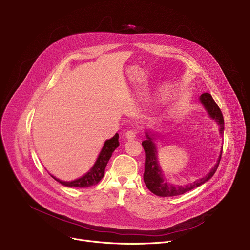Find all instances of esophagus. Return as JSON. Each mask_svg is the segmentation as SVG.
<instances>
[{"mask_svg": "<svg viewBox=\"0 0 250 250\" xmlns=\"http://www.w3.org/2000/svg\"><path fill=\"white\" fill-rule=\"evenodd\" d=\"M136 135H137V130L129 129V130H127V132L125 133V137L126 140H134L136 138Z\"/></svg>", "mask_w": 250, "mask_h": 250, "instance_id": "34e87169", "label": "esophagus"}]
</instances>
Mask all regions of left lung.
I'll use <instances>...</instances> for the list:
<instances>
[{
	"mask_svg": "<svg viewBox=\"0 0 250 250\" xmlns=\"http://www.w3.org/2000/svg\"><path fill=\"white\" fill-rule=\"evenodd\" d=\"M199 99L205 109L207 110L208 116L218 124L219 133L221 137H223V134H224V118H223V114L217 103L214 101L212 95L208 93H204L200 96ZM145 135L146 140L142 142V146L144 150H145L146 154L144 181H145V185L148 188V189L154 194L158 196L180 195L204 185V183H206L208 179H211L215 174L221 160L223 146L221 148L217 163L211 170H209V172L206 176L200 179H196L192 183H188L186 186H177L168 182L162 172V169L158 162V151H157V147L154 143L157 134L153 133L151 129H147L145 132Z\"/></svg>",
	"mask_w": 250,
	"mask_h": 250,
	"instance_id": "left-lung-1",
	"label": "left lung"
}]
</instances>
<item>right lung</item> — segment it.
<instances>
[{
    "mask_svg": "<svg viewBox=\"0 0 250 250\" xmlns=\"http://www.w3.org/2000/svg\"><path fill=\"white\" fill-rule=\"evenodd\" d=\"M118 146H120V143H118V134H115L111 139L104 142V145L97 157V160L95 161L94 165L92 166L89 171L83 176L79 177L75 180L62 181L60 180L59 178H56L54 175H50L52 178L60 182L61 185L68 188H88L95 186L104 176L105 167H106L113 151Z\"/></svg>",
    "mask_w": 250,
    "mask_h": 250,
    "instance_id": "obj_1",
    "label": "right lung"
}]
</instances>
